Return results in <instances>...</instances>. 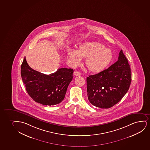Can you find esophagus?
<instances>
[{
	"label": "esophagus",
	"instance_id": "34e87169",
	"mask_svg": "<svg viewBox=\"0 0 150 150\" xmlns=\"http://www.w3.org/2000/svg\"><path fill=\"white\" fill-rule=\"evenodd\" d=\"M74 75L75 76H80L81 74L79 72H77V71H75L74 72Z\"/></svg>",
	"mask_w": 150,
	"mask_h": 150
}]
</instances>
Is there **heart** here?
<instances>
[{"label": "heart", "instance_id": "obj_1", "mask_svg": "<svg viewBox=\"0 0 150 150\" xmlns=\"http://www.w3.org/2000/svg\"><path fill=\"white\" fill-rule=\"evenodd\" d=\"M68 57L74 66L81 63L82 57L86 58L85 65L92 72L98 73L103 70L113 58L112 52L99 42H86L80 46L79 50H71Z\"/></svg>", "mask_w": 150, "mask_h": 150}]
</instances>
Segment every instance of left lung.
Here are the masks:
<instances>
[{
	"label": "left lung",
	"instance_id": "obj_1",
	"mask_svg": "<svg viewBox=\"0 0 150 150\" xmlns=\"http://www.w3.org/2000/svg\"><path fill=\"white\" fill-rule=\"evenodd\" d=\"M131 81L130 66L121 50L116 63L98 74L87 77L89 101L93 105L102 109L112 107L127 93Z\"/></svg>",
	"mask_w": 150,
	"mask_h": 150
}]
</instances>
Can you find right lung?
Here are the masks:
<instances>
[{
    "mask_svg": "<svg viewBox=\"0 0 150 150\" xmlns=\"http://www.w3.org/2000/svg\"><path fill=\"white\" fill-rule=\"evenodd\" d=\"M72 69H57L46 75L32 69L25 57L21 74L26 91L35 102L43 105H54L63 101L67 88L73 78Z\"/></svg>",
    "mask_w": 150,
    "mask_h": 150,
    "instance_id": "add662e5",
    "label": "right lung"
}]
</instances>
